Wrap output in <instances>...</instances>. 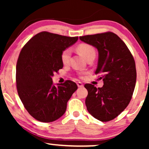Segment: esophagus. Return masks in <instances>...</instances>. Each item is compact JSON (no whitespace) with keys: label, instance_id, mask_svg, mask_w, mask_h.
I'll return each instance as SVG.
<instances>
[{"label":"esophagus","instance_id":"34e87169","mask_svg":"<svg viewBox=\"0 0 149 149\" xmlns=\"http://www.w3.org/2000/svg\"><path fill=\"white\" fill-rule=\"evenodd\" d=\"M77 86H78L79 87H83V84L81 82H78L77 83Z\"/></svg>","mask_w":149,"mask_h":149}]
</instances>
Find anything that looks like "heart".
<instances>
[{
    "label": "heart",
    "mask_w": 149,
    "mask_h": 149,
    "mask_svg": "<svg viewBox=\"0 0 149 149\" xmlns=\"http://www.w3.org/2000/svg\"><path fill=\"white\" fill-rule=\"evenodd\" d=\"M77 50L79 54L82 56L83 58L87 59L91 56H95V52L93 47L87 44H81L78 46ZM71 56V49H66L63 51L61 55V59L63 64H67L69 62Z\"/></svg>",
    "instance_id": "heart-1"
}]
</instances>
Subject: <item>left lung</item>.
<instances>
[{
	"label": "left lung",
	"mask_w": 149,
	"mask_h": 149,
	"mask_svg": "<svg viewBox=\"0 0 149 149\" xmlns=\"http://www.w3.org/2000/svg\"><path fill=\"white\" fill-rule=\"evenodd\" d=\"M81 41L92 45L98 52L95 74L104 85L96 87L85 85L88 91L85 105L89 114L106 122L117 117L129 104L136 82L135 61L123 40L113 32L86 35Z\"/></svg>",
	"instance_id": "left-lung-1"
}]
</instances>
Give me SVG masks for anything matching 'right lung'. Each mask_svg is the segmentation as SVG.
<instances>
[{"instance_id": "obj_1", "label": "right lung", "mask_w": 149, "mask_h": 149, "mask_svg": "<svg viewBox=\"0 0 149 149\" xmlns=\"http://www.w3.org/2000/svg\"><path fill=\"white\" fill-rule=\"evenodd\" d=\"M77 37L41 32L22 48L16 66L19 97L27 111L40 122L49 123L64 115L67 102L78 87L71 81L55 86L52 77L63 68L61 55Z\"/></svg>"}]
</instances>
